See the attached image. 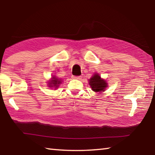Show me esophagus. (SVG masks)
I'll use <instances>...</instances> for the list:
<instances>
[{
  "label": "esophagus",
  "mask_w": 155,
  "mask_h": 155,
  "mask_svg": "<svg viewBox=\"0 0 155 155\" xmlns=\"http://www.w3.org/2000/svg\"><path fill=\"white\" fill-rule=\"evenodd\" d=\"M72 78H74V79H78V80H79L81 78V76H72Z\"/></svg>",
  "instance_id": "esophagus-1"
}]
</instances>
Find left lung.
<instances>
[{
    "label": "left lung",
    "mask_w": 155,
    "mask_h": 155,
    "mask_svg": "<svg viewBox=\"0 0 155 155\" xmlns=\"http://www.w3.org/2000/svg\"><path fill=\"white\" fill-rule=\"evenodd\" d=\"M89 85L94 91L100 92L104 91L107 87V83L105 81L101 78V77L97 74H95L90 78Z\"/></svg>",
    "instance_id": "8db88e82"
}]
</instances>
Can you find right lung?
Listing matches in <instances>:
<instances>
[{"label":"right lung","mask_w":155,"mask_h":155,"mask_svg":"<svg viewBox=\"0 0 155 155\" xmlns=\"http://www.w3.org/2000/svg\"><path fill=\"white\" fill-rule=\"evenodd\" d=\"M49 87H58V85H60V84L61 83V81H59L57 78H55V77H53L52 78V80L50 81V83H49Z\"/></svg>","instance_id":"obj_1"}]
</instances>
